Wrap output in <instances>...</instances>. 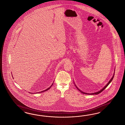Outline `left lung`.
Segmentation results:
<instances>
[{"instance_id": "1", "label": "left lung", "mask_w": 125, "mask_h": 125, "mask_svg": "<svg viewBox=\"0 0 125 125\" xmlns=\"http://www.w3.org/2000/svg\"><path fill=\"white\" fill-rule=\"evenodd\" d=\"M114 74H113V77L112 78V79H110V80L108 82V83H107V85H106L104 87V88H102L101 90L100 91H99L97 92H96V93H92V94H87V93H83V92L81 91V90H79V89H78V88H77V89H78L79 90V91H80L82 93H83V94H88V95H94V94H100V93H101L103 91H104V90L105 89V88H106L107 87V86H108V85H109V84L111 82V81L113 80V78H114Z\"/></svg>"}]
</instances>
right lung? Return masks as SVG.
I'll return each mask as SVG.
<instances>
[{
	"mask_svg": "<svg viewBox=\"0 0 125 125\" xmlns=\"http://www.w3.org/2000/svg\"><path fill=\"white\" fill-rule=\"evenodd\" d=\"M53 83H52V85H51V86H50V87H49V88H47V89H46V90H44V91H43L41 92H42H42H44L46 91H47V90H48V89H50V88H51V87H52V85H53Z\"/></svg>",
	"mask_w": 125,
	"mask_h": 125,
	"instance_id": "right-lung-1",
	"label": "right lung"
}]
</instances>
